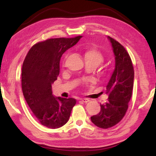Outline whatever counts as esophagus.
<instances>
[{"label":"esophagus","mask_w":156,"mask_h":156,"mask_svg":"<svg viewBox=\"0 0 156 156\" xmlns=\"http://www.w3.org/2000/svg\"><path fill=\"white\" fill-rule=\"evenodd\" d=\"M80 100H81V101H82L83 102H89V99H87V98H81Z\"/></svg>","instance_id":"34e87169"}]
</instances>
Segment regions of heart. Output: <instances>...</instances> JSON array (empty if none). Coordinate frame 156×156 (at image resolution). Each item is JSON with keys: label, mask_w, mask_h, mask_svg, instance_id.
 <instances>
[{"label": "heart", "mask_w": 156, "mask_h": 156, "mask_svg": "<svg viewBox=\"0 0 156 156\" xmlns=\"http://www.w3.org/2000/svg\"><path fill=\"white\" fill-rule=\"evenodd\" d=\"M84 58L87 62H91L100 65L104 61V56L102 53L96 48H89L84 52Z\"/></svg>", "instance_id": "obj_1"}]
</instances>
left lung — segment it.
<instances>
[{"mask_svg":"<svg viewBox=\"0 0 156 156\" xmlns=\"http://www.w3.org/2000/svg\"><path fill=\"white\" fill-rule=\"evenodd\" d=\"M115 56V68L107 85L108 101L101 105V111L91 117L97 127L108 129L120 122L125 115L133 87L134 70L131 59L125 48L111 37Z\"/></svg>","mask_w":156,"mask_h":156,"instance_id":"left-lung-1","label":"left lung"}]
</instances>
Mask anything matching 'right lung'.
Instances as JSON below:
<instances>
[{
	"label": "right lung",
	"instance_id": "1",
	"mask_svg": "<svg viewBox=\"0 0 156 156\" xmlns=\"http://www.w3.org/2000/svg\"><path fill=\"white\" fill-rule=\"evenodd\" d=\"M82 37L79 35L39 41L29 49L23 62L21 73L23 96L35 117L45 127L57 129L64 125L76 103L73 98L54 97L51 84L59 74L62 54Z\"/></svg>",
	"mask_w": 156,
	"mask_h": 156
}]
</instances>
